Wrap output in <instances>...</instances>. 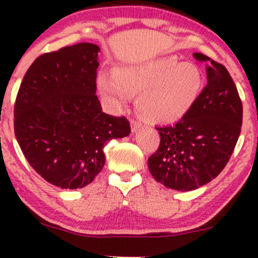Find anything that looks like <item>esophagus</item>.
<instances>
[{
	"instance_id": "esophagus-1",
	"label": "esophagus",
	"mask_w": 258,
	"mask_h": 258,
	"mask_svg": "<svg viewBox=\"0 0 258 258\" xmlns=\"http://www.w3.org/2000/svg\"><path fill=\"white\" fill-rule=\"evenodd\" d=\"M140 127H141V122H140L139 119L131 118V130H132V132H135L137 128H140Z\"/></svg>"
}]
</instances>
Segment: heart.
Returning <instances> with one entry per match:
<instances>
[{"instance_id": "1", "label": "heart", "mask_w": 258, "mask_h": 258, "mask_svg": "<svg viewBox=\"0 0 258 258\" xmlns=\"http://www.w3.org/2000/svg\"><path fill=\"white\" fill-rule=\"evenodd\" d=\"M97 83L113 107H122L134 93H140V112L153 121L167 122L183 116L196 102L201 92L202 75L192 62L179 63L176 57H166L121 67L114 71V76L102 72Z\"/></svg>"}]
</instances>
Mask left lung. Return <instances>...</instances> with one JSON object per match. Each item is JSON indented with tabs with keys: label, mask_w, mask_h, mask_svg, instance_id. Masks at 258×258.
<instances>
[{
	"label": "left lung",
	"mask_w": 258,
	"mask_h": 258,
	"mask_svg": "<svg viewBox=\"0 0 258 258\" xmlns=\"http://www.w3.org/2000/svg\"><path fill=\"white\" fill-rule=\"evenodd\" d=\"M194 57L207 63L206 86L178 122L156 127L160 146L148 158L153 178L177 191L199 188L222 172L242 126V101L227 69L202 53Z\"/></svg>",
	"instance_id": "obj_1"
}]
</instances>
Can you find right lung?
Instances as JSON below:
<instances>
[{"instance_id": "right-lung-1", "label": "right lung", "mask_w": 258, "mask_h": 258, "mask_svg": "<svg viewBox=\"0 0 258 258\" xmlns=\"http://www.w3.org/2000/svg\"><path fill=\"white\" fill-rule=\"evenodd\" d=\"M97 45L41 54L26 72L14 108L15 136L31 167L61 188H82L105 165L103 147L131 132L128 119L102 112L96 96Z\"/></svg>"}]
</instances>
